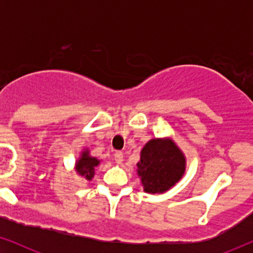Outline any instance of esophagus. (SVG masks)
I'll return each mask as SVG.
<instances>
[{"label": "esophagus", "mask_w": 253, "mask_h": 253, "mask_svg": "<svg viewBox=\"0 0 253 253\" xmlns=\"http://www.w3.org/2000/svg\"><path fill=\"white\" fill-rule=\"evenodd\" d=\"M114 159H115V161L119 165L122 164V162H123V153H122V152L117 151L116 153H115V155H114Z\"/></svg>", "instance_id": "esophagus-1"}]
</instances>
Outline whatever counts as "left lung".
<instances>
[{
	"instance_id": "8db88e82",
	"label": "left lung",
	"mask_w": 253,
	"mask_h": 253,
	"mask_svg": "<svg viewBox=\"0 0 253 253\" xmlns=\"http://www.w3.org/2000/svg\"><path fill=\"white\" fill-rule=\"evenodd\" d=\"M186 159L171 138H153L141 148L137 174L144 191L164 193L181 181L185 172Z\"/></svg>"
}]
</instances>
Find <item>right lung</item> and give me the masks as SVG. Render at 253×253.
I'll list each match as a JSON object with an SVG mask.
<instances>
[{
	"mask_svg": "<svg viewBox=\"0 0 253 253\" xmlns=\"http://www.w3.org/2000/svg\"><path fill=\"white\" fill-rule=\"evenodd\" d=\"M100 162L101 161L99 159L92 157L88 148H85L81 153V157L78 158V160L76 161L75 169L78 172V175H81L82 177L87 179V181H91L94 177L95 168L100 165Z\"/></svg>",
	"mask_w": 253,
	"mask_h": 253,
	"instance_id": "1",
	"label": "right lung"
}]
</instances>
